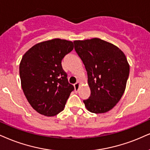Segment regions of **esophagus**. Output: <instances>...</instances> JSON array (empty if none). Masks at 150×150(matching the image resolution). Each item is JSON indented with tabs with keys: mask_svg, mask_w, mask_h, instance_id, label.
Masks as SVG:
<instances>
[{
	"mask_svg": "<svg viewBox=\"0 0 150 150\" xmlns=\"http://www.w3.org/2000/svg\"><path fill=\"white\" fill-rule=\"evenodd\" d=\"M79 87H80V83L79 82H77L76 83L74 84V88L76 91H78L79 89Z\"/></svg>",
	"mask_w": 150,
	"mask_h": 150,
	"instance_id": "esophagus-1",
	"label": "esophagus"
}]
</instances>
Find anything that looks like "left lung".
Masks as SVG:
<instances>
[{
  "instance_id": "8db88e82",
  "label": "left lung",
  "mask_w": 150,
  "mask_h": 150,
  "mask_svg": "<svg viewBox=\"0 0 150 150\" xmlns=\"http://www.w3.org/2000/svg\"><path fill=\"white\" fill-rule=\"evenodd\" d=\"M74 49L88 74L90 96L83 100L93 113H104L113 108L126 88L129 64L125 53L114 44L92 38L75 40Z\"/></svg>"
}]
</instances>
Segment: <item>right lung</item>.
I'll return each mask as SVG.
<instances>
[{
    "label": "right lung",
    "mask_w": 150,
    "mask_h": 150,
    "mask_svg": "<svg viewBox=\"0 0 150 150\" xmlns=\"http://www.w3.org/2000/svg\"><path fill=\"white\" fill-rule=\"evenodd\" d=\"M74 49V43L53 39L38 43L22 57L19 75L23 93L33 109L45 116L63 110L71 92L62 60Z\"/></svg>",
    "instance_id": "1"
}]
</instances>
